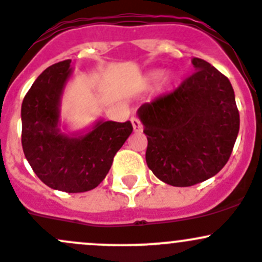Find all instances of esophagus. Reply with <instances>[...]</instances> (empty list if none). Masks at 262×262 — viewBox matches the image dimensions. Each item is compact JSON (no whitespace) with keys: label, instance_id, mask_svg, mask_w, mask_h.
<instances>
[{"label":"esophagus","instance_id":"1","mask_svg":"<svg viewBox=\"0 0 262 262\" xmlns=\"http://www.w3.org/2000/svg\"><path fill=\"white\" fill-rule=\"evenodd\" d=\"M131 122H132V126H134V131H135V132H140V131L142 130L141 122H140L139 118L132 117V118H131Z\"/></svg>","mask_w":262,"mask_h":262}]
</instances>
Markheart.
Wrapping results in <instances>:
<instances>
[{
	"label": "heart",
	"instance_id": "b5f03b06",
	"mask_svg": "<svg viewBox=\"0 0 262 262\" xmlns=\"http://www.w3.org/2000/svg\"><path fill=\"white\" fill-rule=\"evenodd\" d=\"M160 77H162V71H152V72H150L149 76H147V81L151 82L152 84V82H157ZM164 82L165 84H168V82H169V79L165 80Z\"/></svg>",
	"mask_w": 262,
	"mask_h": 262
}]
</instances>
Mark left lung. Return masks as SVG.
<instances>
[{
	"instance_id": "left-lung-1",
	"label": "left lung",
	"mask_w": 262,
	"mask_h": 262,
	"mask_svg": "<svg viewBox=\"0 0 262 262\" xmlns=\"http://www.w3.org/2000/svg\"><path fill=\"white\" fill-rule=\"evenodd\" d=\"M168 94L137 111L147 137L146 164L163 182L188 187L227 164L239 131L234 90L225 75L204 59Z\"/></svg>"
}]
</instances>
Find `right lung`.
<instances>
[{
    "instance_id": "1",
    "label": "right lung",
    "mask_w": 262,
    "mask_h": 262,
    "mask_svg": "<svg viewBox=\"0 0 262 262\" xmlns=\"http://www.w3.org/2000/svg\"><path fill=\"white\" fill-rule=\"evenodd\" d=\"M71 59L46 69L21 105V144L35 174L53 190L69 193L97 187L110 172L116 152L130 136V121H99L93 131L69 137L58 128L62 89L71 75Z\"/></svg>"
}]
</instances>
